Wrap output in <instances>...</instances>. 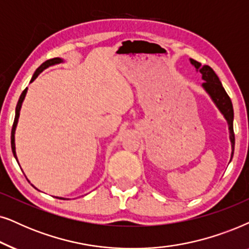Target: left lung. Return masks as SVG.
Returning <instances> with one entry per match:
<instances>
[{"mask_svg": "<svg viewBox=\"0 0 249 249\" xmlns=\"http://www.w3.org/2000/svg\"><path fill=\"white\" fill-rule=\"evenodd\" d=\"M191 65L196 68L197 71H199L201 74V78L204 79V83L201 84L203 89L207 92V94L210 95L212 101L214 102L218 110L221 111V114L224 116V118L227 119L228 126H229V133H230V141H231V159L233 157V151H234V133H233V107L231 99L229 97L227 92H225L223 85L220 81V78L217 77V75L215 74V71L212 69L210 66L205 65L201 66L200 62H198L194 59H190ZM230 159V161H231Z\"/></svg>", "mask_w": 249, "mask_h": 249, "instance_id": "left-lung-1", "label": "left lung"}]
</instances>
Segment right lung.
I'll return each mask as SVG.
<instances>
[{"mask_svg":"<svg viewBox=\"0 0 249 249\" xmlns=\"http://www.w3.org/2000/svg\"><path fill=\"white\" fill-rule=\"evenodd\" d=\"M61 62H64L61 58H53V59H50V60H46L45 62H43V64L39 66V67L36 69V71L34 72V75H33V77L31 79V83L34 82L36 77L41 74V72L46 69L50 66H54V65H58V64H61ZM27 90L28 89L26 88L24 91H22V93L20 95V98H19L18 100V104H17V107H16V116H15V122H13V125H12V131H11V149H12V154L15 156L16 160L18 161V158H17V154H16V143H15V133H16V127H17V124H18V119H19V115H20V109H21V106H22V102H24V99L26 97V93H27ZM19 164V161H18ZM59 199H66V198H61V197H57Z\"/></svg>","mask_w":249,"mask_h":249,"instance_id":"add662e5","label":"right lung"}]
</instances>
